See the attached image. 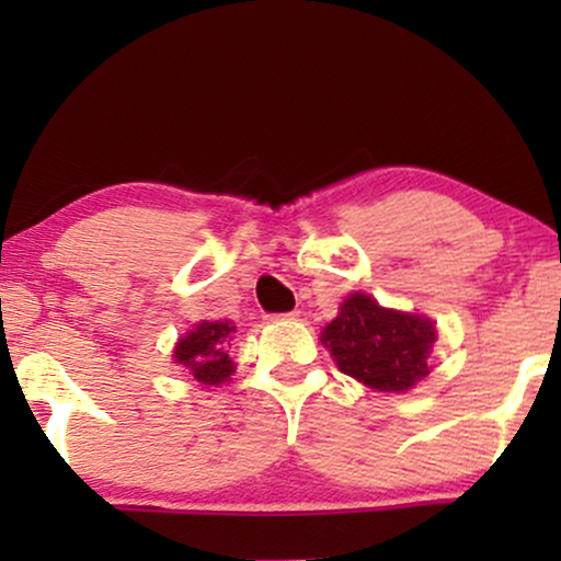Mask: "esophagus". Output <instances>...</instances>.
<instances>
[{
	"label": "esophagus",
	"mask_w": 561,
	"mask_h": 561,
	"mask_svg": "<svg viewBox=\"0 0 561 561\" xmlns=\"http://www.w3.org/2000/svg\"><path fill=\"white\" fill-rule=\"evenodd\" d=\"M298 317H301V311L294 309V311H288V313H278V317H275V319H298Z\"/></svg>",
	"instance_id": "1"
}]
</instances>
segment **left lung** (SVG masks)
Returning <instances> with one entry per match:
<instances>
[{
    "label": "left lung",
    "instance_id": "8db88e82",
    "mask_svg": "<svg viewBox=\"0 0 561 561\" xmlns=\"http://www.w3.org/2000/svg\"><path fill=\"white\" fill-rule=\"evenodd\" d=\"M434 342L432 319L382 309L359 290L344 298L340 317L321 329V344L332 352L336 367L382 393H403L424 380Z\"/></svg>",
    "mask_w": 561,
    "mask_h": 561
}]
</instances>
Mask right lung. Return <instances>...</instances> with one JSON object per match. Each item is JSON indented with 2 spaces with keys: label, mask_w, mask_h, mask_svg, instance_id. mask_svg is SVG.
Instances as JSON below:
<instances>
[{
  "label": "right lung",
  "mask_w": 561,
  "mask_h": 561,
  "mask_svg": "<svg viewBox=\"0 0 561 561\" xmlns=\"http://www.w3.org/2000/svg\"><path fill=\"white\" fill-rule=\"evenodd\" d=\"M234 329L232 321H198L188 334L175 342V363L186 367L202 386H221L234 373L232 355H229Z\"/></svg>",
  "instance_id": "1"
}]
</instances>
